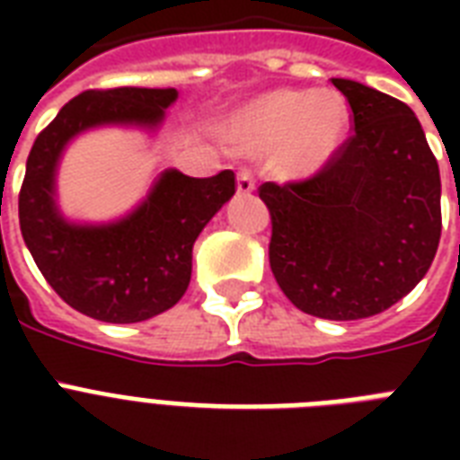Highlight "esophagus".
<instances>
[{"label":"esophagus","mask_w":460,"mask_h":460,"mask_svg":"<svg viewBox=\"0 0 460 460\" xmlns=\"http://www.w3.org/2000/svg\"><path fill=\"white\" fill-rule=\"evenodd\" d=\"M236 188L241 195H251L255 190V179H252L251 169H238Z\"/></svg>","instance_id":"1"}]
</instances>
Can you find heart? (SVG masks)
<instances>
[{
    "label": "heart",
    "instance_id": "b5f03b06",
    "mask_svg": "<svg viewBox=\"0 0 460 460\" xmlns=\"http://www.w3.org/2000/svg\"><path fill=\"white\" fill-rule=\"evenodd\" d=\"M349 128V102L336 90H272L234 117L231 143L245 155L274 153L287 179H310L341 153Z\"/></svg>",
    "mask_w": 460,
    "mask_h": 460
}]
</instances>
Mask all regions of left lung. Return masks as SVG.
Wrapping results in <instances>:
<instances>
[{
    "mask_svg": "<svg viewBox=\"0 0 460 460\" xmlns=\"http://www.w3.org/2000/svg\"><path fill=\"white\" fill-rule=\"evenodd\" d=\"M353 111L334 162L298 183H262L270 267L298 310L322 320L382 313L428 274L442 236L439 166L413 110L332 78Z\"/></svg>",
    "mask_w": 460,
    "mask_h": 460,
    "instance_id": "obj_1",
    "label": "left lung"
}]
</instances>
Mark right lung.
Here are the masks:
<instances>
[{"instance_id":"1","label":"right lung","mask_w":460,"mask_h":460,"mask_svg":"<svg viewBox=\"0 0 460 460\" xmlns=\"http://www.w3.org/2000/svg\"><path fill=\"white\" fill-rule=\"evenodd\" d=\"M173 88L88 90L40 133L18 195L21 234L47 284L78 313L131 324L181 301L190 284L193 243L236 193L234 172L193 179L164 169L146 200L107 224L68 222L57 205V169L75 136L97 126L155 131L176 102Z\"/></svg>"}]
</instances>
